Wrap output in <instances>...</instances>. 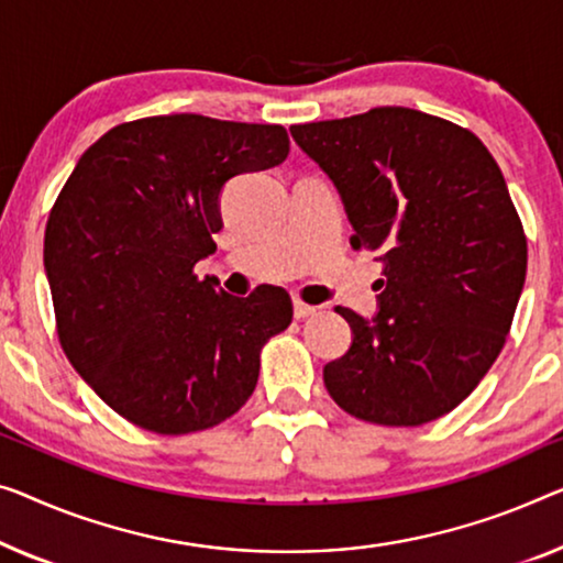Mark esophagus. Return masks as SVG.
Segmentation results:
<instances>
[{"label": "esophagus", "instance_id": "obj_1", "mask_svg": "<svg viewBox=\"0 0 563 563\" xmlns=\"http://www.w3.org/2000/svg\"><path fill=\"white\" fill-rule=\"evenodd\" d=\"M316 313H318L316 306L303 303V300H300V298H292V316H296L298 321H303V318H310V316H316Z\"/></svg>", "mask_w": 563, "mask_h": 563}]
</instances>
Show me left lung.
Here are the masks:
<instances>
[{
    "instance_id": "left-lung-1",
    "label": "left lung",
    "mask_w": 563,
    "mask_h": 563,
    "mask_svg": "<svg viewBox=\"0 0 563 563\" xmlns=\"http://www.w3.org/2000/svg\"><path fill=\"white\" fill-rule=\"evenodd\" d=\"M333 181L351 245L379 253L374 318L335 308L346 354L323 366L343 412L417 427L448 415L496 362L526 283V234L506 179L467 129L387 106L290 125Z\"/></svg>"
}]
</instances>
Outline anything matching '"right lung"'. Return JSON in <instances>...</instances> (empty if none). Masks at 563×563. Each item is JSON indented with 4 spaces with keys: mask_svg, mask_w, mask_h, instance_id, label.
I'll list each match as a JSON object with an SVG mask.
<instances>
[{
    "mask_svg": "<svg viewBox=\"0 0 563 563\" xmlns=\"http://www.w3.org/2000/svg\"><path fill=\"white\" fill-rule=\"evenodd\" d=\"M285 156L283 125L176 113L115 125L75 164L45 230L57 335L129 422L199 432L255 391L260 349L290 325V296L275 285L230 296L195 265L217 250L224 184Z\"/></svg>",
    "mask_w": 563,
    "mask_h": 563,
    "instance_id": "add662e5",
    "label": "right lung"
}]
</instances>
